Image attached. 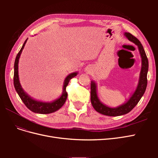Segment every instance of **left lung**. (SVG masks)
<instances>
[{
    "label": "left lung",
    "mask_w": 158,
    "mask_h": 158,
    "mask_svg": "<svg viewBox=\"0 0 158 158\" xmlns=\"http://www.w3.org/2000/svg\"><path fill=\"white\" fill-rule=\"evenodd\" d=\"M127 39L137 45L142 60V66L140 73L139 80L137 87L131 96L127 101L117 107H110L103 103L98 98L97 92V84L95 81H91V103L94 109L97 112L107 116H121L130 112L139 102L141 98L144 95L147 86V74L148 71V60L145 51L141 43L136 37L133 36L130 33H124Z\"/></svg>",
    "instance_id": "obj_1"
}]
</instances>
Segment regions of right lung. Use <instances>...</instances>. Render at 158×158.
<instances>
[{"instance_id": "add662e5", "label": "right lung", "mask_w": 158, "mask_h": 158, "mask_svg": "<svg viewBox=\"0 0 158 158\" xmlns=\"http://www.w3.org/2000/svg\"><path fill=\"white\" fill-rule=\"evenodd\" d=\"M27 39L23 43V44L22 47L20 51H19L18 53L15 62H14V85L16 92L18 93V95L20 96L22 101L25 104V106L29 109L30 111L35 113H40V114H49L56 111L59 110L62 106L64 104L66 99H67V92L66 91V88L69 82V81L71 78H73L78 74V72H75V73H70L66 76V78L64 80L63 87V92L60 96L57 98L54 101L51 102H44L38 101V100L33 99L31 98L29 95H28L24 90L23 89L22 85L20 82V80H19V76H18V63H19V59H20L22 50L24 48V46L26 44Z\"/></svg>"}]
</instances>
